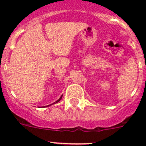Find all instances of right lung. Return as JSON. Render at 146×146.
I'll return each instance as SVG.
<instances>
[{
	"mask_svg": "<svg viewBox=\"0 0 146 146\" xmlns=\"http://www.w3.org/2000/svg\"><path fill=\"white\" fill-rule=\"evenodd\" d=\"M62 97H63V95H61V97H60V98L58 100H56L55 102H54V103H52V104H48V105H47V106H45V107H49V106H51V105H52V104H56V103H57V102H59L60 100H61V98H62Z\"/></svg>",
	"mask_w": 146,
	"mask_h": 146,
	"instance_id": "right-lung-1",
	"label": "right lung"
}]
</instances>
